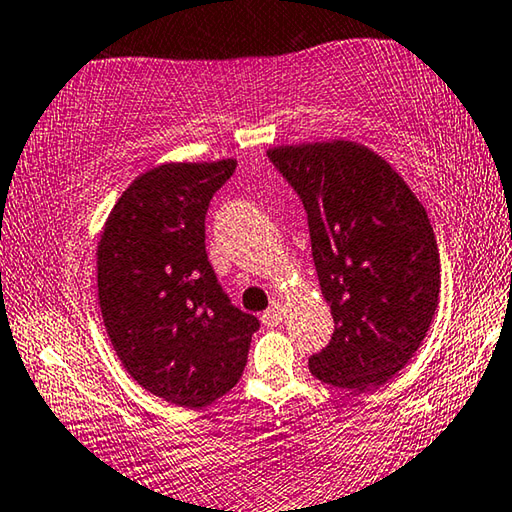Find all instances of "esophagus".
Here are the masks:
<instances>
[{
  "instance_id": "1",
  "label": "esophagus",
  "mask_w": 512,
  "mask_h": 512,
  "mask_svg": "<svg viewBox=\"0 0 512 512\" xmlns=\"http://www.w3.org/2000/svg\"><path fill=\"white\" fill-rule=\"evenodd\" d=\"M281 320H283V304L281 302H272L270 309L263 313V322H265L267 327H274V325H279Z\"/></svg>"
}]
</instances>
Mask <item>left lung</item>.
I'll return each instance as SVG.
<instances>
[{"instance_id": "8db88e82", "label": "left lung", "mask_w": 512, "mask_h": 512, "mask_svg": "<svg viewBox=\"0 0 512 512\" xmlns=\"http://www.w3.org/2000/svg\"><path fill=\"white\" fill-rule=\"evenodd\" d=\"M309 217L311 254L334 316L309 371L332 387H380L414 357L439 304V249L398 171L357 141L267 151Z\"/></svg>"}]
</instances>
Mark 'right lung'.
<instances>
[{"label":"right lung","mask_w":512,"mask_h":512,"mask_svg":"<svg viewBox=\"0 0 512 512\" xmlns=\"http://www.w3.org/2000/svg\"><path fill=\"white\" fill-rule=\"evenodd\" d=\"M238 162H167L132 180L98 240V300L116 355L153 396L206 407L238 384L258 320L206 254L212 194Z\"/></svg>","instance_id":"add662e5"}]
</instances>
